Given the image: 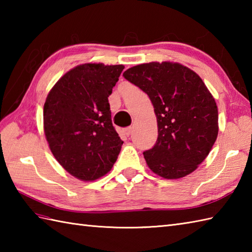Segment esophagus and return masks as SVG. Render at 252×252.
<instances>
[{
    "label": "esophagus",
    "instance_id": "esophagus-1",
    "mask_svg": "<svg viewBox=\"0 0 252 252\" xmlns=\"http://www.w3.org/2000/svg\"><path fill=\"white\" fill-rule=\"evenodd\" d=\"M132 131H133V127H132V126H129V127H126V129L123 130V133H125L126 136H130Z\"/></svg>",
    "mask_w": 252,
    "mask_h": 252
}]
</instances>
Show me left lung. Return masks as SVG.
<instances>
[{
    "label": "left lung",
    "instance_id": "left-lung-1",
    "mask_svg": "<svg viewBox=\"0 0 252 252\" xmlns=\"http://www.w3.org/2000/svg\"><path fill=\"white\" fill-rule=\"evenodd\" d=\"M154 105L158 138L143 153L153 172L180 179L196 170L215 144L218 107L196 72L178 63H142L123 72Z\"/></svg>",
    "mask_w": 252,
    "mask_h": 252
}]
</instances>
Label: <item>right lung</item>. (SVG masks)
<instances>
[{"mask_svg":"<svg viewBox=\"0 0 252 252\" xmlns=\"http://www.w3.org/2000/svg\"><path fill=\"white\" fill-rule=\"evenodd\" d=\"M122 65L84 63L53 87L43 120L51 152L63 168L82 181H94L111 170L123 141L111 122L108 101Z\"/></svg>","mask_w":252,"mask_h":252,"instance_id":"add662e5","label":"right lung"}]
</instances>
